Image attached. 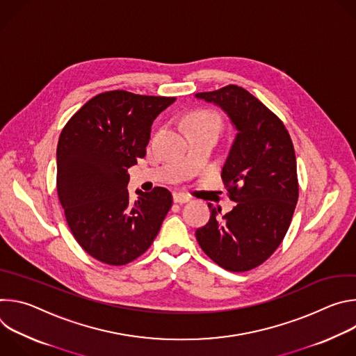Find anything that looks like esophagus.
Here are the masks:
<instances>
[{
	"label": "esophagus",
	"instance_id": "34e87169",
	"mask_svg": "<svg viewBox=\"0 0 356 356\" xmlns=\"http://www.w3.org/2000/svg\"><path fill=\"white\" fill-rule=\"evenodd\" d=\"M173 201L177 202V204H184V202L190 201V197L187 194H183V193H175L173 194Z\"/></svg>",
	"mask_w": 356,
	"mask_h": 356
}]
</instances>
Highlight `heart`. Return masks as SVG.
<instances>
[{
  "label": "heart",
  "mask_w": 356,
  "mask_h": 356,
  "mask_svg": "<svg viewBox=\"0 0 356 356\" xmlns=\"http://www.w3.org/2000/svg\"><path fill=\"white\" fill-rule=\"evenodd\" d=\"M187 129H217L221 128L220 117L209 110L193 111L186 118Z\"/></svg>",
  "instance_id": "b5f03b06"
}]
</instances>
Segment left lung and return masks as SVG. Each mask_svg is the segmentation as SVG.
<instances>
[{
	"instance_id": "obj_1",
	"label": "left lung",
	"mask_w": 356,
	"mask_h": 356,
	"mask_svg": "<svg viewBox=\"0 0 356 356\" xmlns=\"http://www.w3.org/2000/svg\"><path fill=\"white\" fill-rule=\"evenodd\" d=\"M195 98L220 107L236 131L221 177L236 204L224 217L211 210L195 238L217 265L246 272L283 241L298 198L296 154L283 122L242 87L229 84Z\"/></svg>"
}]
</instances>
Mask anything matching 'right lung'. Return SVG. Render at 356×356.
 Wrapping results in <instances>:
<instances>
[{"label":"right lung","instance_id":"add662e5","mask_svg":"<svg viewBox=\"0 0 356 356\" xmlns=\"http://www.w3.org/2000/svg\"><path fill=\"white\" fill-rule=\"evenodd\" d=\"M175 97L124 90L92 97L63 128L56 152L58 194L69 228L94 259L132 262L152 245L172 207L165 187L128 193V169L145 158L150 127Z\"/></svg>","mask_w":356,"mask_h":356}]
</instances>
